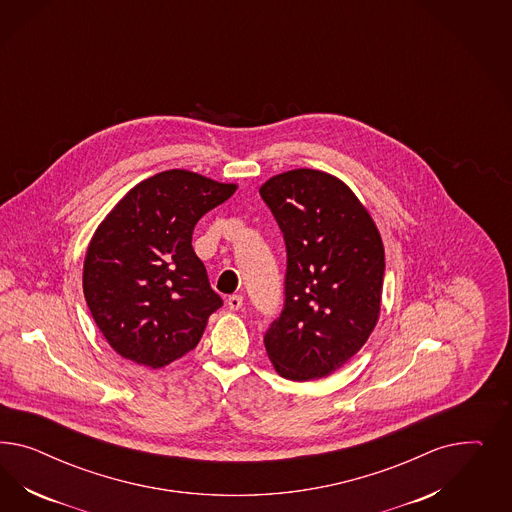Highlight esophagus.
I'll list each match as a JSON object with an SVG mask.
<instances>
[{"mask_svg":"<svg viewBox=\"0 0 512 512\" xmlns=\"http://www.w3.org/2000/svg\"><path fill=\"white\" fill-rule=\"evenodd\" d=\"M227 306L229 310L238 311L244 306V296L242 295H231L227 298Z\"/></svg>","mask_w":512,"mask_h":512,"instance_id":"34e87169","label":"esophagus"}]
</instances>
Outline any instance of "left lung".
<instances>
[{"label": "left lung", "instance_id": "obj_1", "mask_svg": "<svg viewBox=\"0 0 512 512\" xmlns=\"http://www.w3.org/2000/svg\"><path fill=\"white\" fill-rule=\"evenodd\" d=\"M259 193L287 251L283 310L264 347L285 379H321L355 357L377 323L383 242L355 193L326 172H283Z\"/></svg>", "mask_w": 512, "mask_h": 512}]
</instances>
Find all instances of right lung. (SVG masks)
<instances>
[{"label": "right lung", "instance_id": "add662e5", "mask_svg": "<svg viewBox=\"0 0 512 512\" xmlns=\"http://www.w3.org/2000/svg\"><path fill=\"white\" fill-rule=\"evenodd\" d=\"M234 191L195 172H159L97 227L82 285L95 325L118 355L161 368L197 347L223 300L193 251V229Z\"/></svg>", "mask_w": 512, "mask_h": 512}]
</instances>
